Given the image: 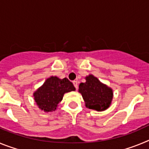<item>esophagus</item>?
Listing matches in <instances>:
<instances>
[{"label":"esophagus","mask_w":149,"mask_h":149,"mask_svg":"<svg viewBox=\"0 0 149 149\" xmlns=\"http://www.w3.org/2000/svg\"><path fill=\"white\" fill-rule=\"evenodd\" d=\"M73 84H74V87H75V89H77V88H78V84H77V81H73Z\"/></svg>","instance_id":"esophagus-1"}]
</instances>
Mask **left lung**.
Returning <instances> with one entry per match:
<instances>
[{"label":"left lung","mask_w":149,"mask_h":149,"mask_svg":"<svg viewBox=\"0 0 149 149\" xmlns=\"http://www.w3.org/2000/svg\"><path fill=\"white\" fill-rule=\"evenodd\" d=\"M86 82L79 84L78 92L82 95L86 108L96 111H104L111 105L113 91L101 83L93 74L85 77Z\"/></svg>","instance_id":"8db88e82"}]
</instances>
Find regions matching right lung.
I'll use <instances>...</instances> for the list:
<instances>
[{
  "label": "right lung",
  "mask_w": 149,
  "mask_h": 149,
  "mask_svg": "<svg viewBox=\"0 0 149 149\" xmlns=\"http://www.w3.org/2000/svg\"><path fill=\"white\" fill-rule=\"evenodd\" d=\"M74 90L73 84L66 77L60 79L56 76H51L34 92L33 97L38 107L48 113L56 110L65 93Z\"/></svg>",
  "instance_id": "1"
}]
</instances>
